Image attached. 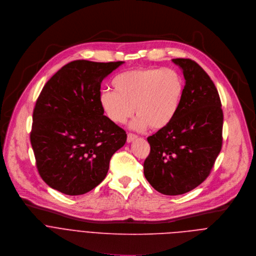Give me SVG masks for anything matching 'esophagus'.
Returning a JSON list of instances; mask_svg holds the SVG:
<instances>
[{"instance_id": "34e87169", "label": "esophagus", "mask_w": 256, "mask_h": 256, "mask_svg": "<svg viewBox=\"0 0 256 256\" xmlns=\"http://www.w3.org/2000/svg\"><path fill=\"white\" fill-rule=\"evenodd\" d=\"M137 135H135V134H133V133H128V135H127V142L128 143H130V142H132V141H134L135 139H137Z\"/></svg>"}]
</instances>
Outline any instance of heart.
I'll return each instance as SVG.
<instances>
[{
  "label": "heart",
  "mask_w": 256,
  "mask_h": 256,
  "mask_svg": "<svg viewBox=\"0 0 256 256\" xmlns=\"http://www.w3.org/2000/svg\"><path fill=\"white\" fill-rule=\"evenodd\" d=\"M114 90L100 92V108L110 121L124 124L137 114L131 127L142 131L166 127L176 116L184 92V80L174 68H139L119 74Z\"/></svg>",
  "instance_id": "heart-1"
}]
</instances>
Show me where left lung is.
<instances>
[{
  "instance_id": "left-lung-1",
  "label": "left lung",
  "mask_w": 256,
  "mask_h": 256,
  "mask_svg": "<svg viewBox=\"0 0 256 256\" xmlns=\"http://www.w3.org/2000/svg\"><path fill=\"white\" fill-rule=\"evenodd\" d=\"M184 72V92L170 125L147 138L143 168L148 182L168 196L188 192L205 180L222 148L223 111L218 90L196 62L176 58Z\"/></svg>"
}]
</instances>
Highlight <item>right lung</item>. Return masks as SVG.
Instances as JSON below:
<instances>
[{
    "label": "right lung",
    "instance_id": "obj_1",
    "mask_svg": "<svg viewBox=\"0 0 256 256\" xmlns=\"http://www.w3.org/2000/svg\"><path fill=\"white\" fill-rule=\"evenodd\" d=\"M122 64L74 60L43 86L30 141L37 170L50 188L78 196L106 178L111 158L127 134L104 115L98 96L102 82Z\"/></svg>",
    "mask_w": 256,
    "mask_h": 256
}]
</instances>
